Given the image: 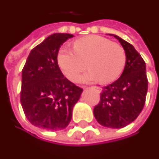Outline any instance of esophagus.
I'll return each instance as SVG.
<instances>
[{
  "label": "esophagus",
  "instance_id": "1",
  "mask_svg": "<svg viewBox=\"0 0 159 159\" xmlns=\"http://www.w3.org/2000/svg\"><path fill=\"white\" fill-rule=\"evenodd\" d=\"M93 89H94L97 93H102V88L96 87V86H95V87H93Z\"/></svg>",
  "mask_w": 159,
  "mask_h": 159
}]
</instances>
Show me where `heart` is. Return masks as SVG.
I'll list each match as a JSON object with an SVG mask.
<instances>
[{"label":"heart","instance_id":"heart-1","mask_svg":"<svg viewBox=\"0 0 159 159\" xmlns=\"http://www.w3.org/2000/svg\"><path fill=\"white\" fill-rule=\"evenodd\" d=\"M89 70L80 76V83L99 81L114 82L121 75L126 62V52L121 45L106 38L90 35L74 43V47L63 46L57 55V63L64 76L72 82L86 67Z\"/></svg>","mask_w":159,"mask_h":159}]
</instances>
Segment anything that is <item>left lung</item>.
<instances>
[{"label":"left lung","instance_id":"1","mask_svg":"<svg viewBox=\"0 0 159 159\" xmlns=\"http://www.w3.org/2000/svg\"><path fill=\"white\" fill-rule=\"evenodd\" d=\"M124 48L126 62L121 76L103 88L94 115L99 124L110 128H121L129 125L141 113L148 89L146 66L144 59L133 45L117 35Z\"/></svg>","mask_w":159,"mask_h":159}]
</instances>
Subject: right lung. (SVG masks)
<instances>
[{
  "label": "right lung",
  "mask_w": 159,
  "mask_h": 159,
  "mask_svg": "<svg viewBox=\"0 0 159 159\" xmlns=\"http://www.w3.org/2000/svg\"><path fill=\"white\" fill-rule=\"evenodd\" d=\"M69 33H54L31 51L22 70L20 102L33 126L46 130L65 128L83 89L66 77L57 63L60 46Z\"/></svg>",
  "instance_id": "right-lung-1"
}]
</instances>
